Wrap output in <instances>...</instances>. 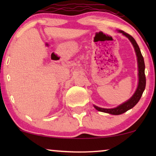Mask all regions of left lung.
Segmentation results:
<instances>
[{"instance_id": "1", "label": "left lung", "mask_w": 156, "mask_h": 156, "mask_svg": "<svg viewBox=\"0 0 156 156\" xmlns=\"http://www.w3.org/2000/svg\"><path fill=\"white\" fill-rule=\"evenodd\" d=\"M119 33H122V35L126 36L128 39L130 40V42H131V44H133L134 50H135L136 57H137V62H138V87L136 88V90L135 93L133 94V95L130 98L129 100H127L126 101H125L124 103L120 104V105L117 106L116 108H101L99 106L94 105L96 109L99 112L107 113V114H110L112 115H119L122 114L126 112H127L128 110L131 109L138 103L139 101L140 97L144 93L146 88V76H145V63H144V57L142 56L141 52H140V48L138 47L137 42H136V40H134V38L131 36L129 34L125 33L123 30H118Z\"/></svg>"}]
</instances>
